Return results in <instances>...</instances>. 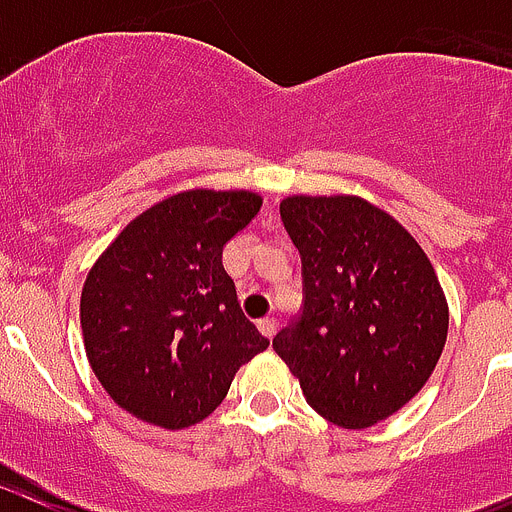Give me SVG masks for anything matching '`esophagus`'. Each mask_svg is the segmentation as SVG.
<instances>
[{
    "mask_svg": "<svg viewBox=\"0 0 512 512\" xmlns=\"http://www.w3.org/2000/svg\"><path fill=\"white\" fill-rule=\"evenodd\" d=\"M257 329H260L265 336H273L275 329H278V321H275V319H260V321H257Z\"/></svg>",
    "mask_w": 512,
    "mask_h": 512,
    "instance_id": "1",
    "label": "esophagus"
}]
</instances>
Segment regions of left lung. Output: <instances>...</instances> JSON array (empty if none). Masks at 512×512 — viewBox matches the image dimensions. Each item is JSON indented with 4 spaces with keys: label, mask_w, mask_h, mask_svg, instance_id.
<instances>
[{
    "label": "left lung",
    "mask_w": 512,
    "mask_h": 512,
    "mask_svg": "<svg viewBox=\"0 0 512 512\" xmlns=\"http://www.w3.org/2000/svg\"><path fill=\"white\" fill-rule=\"evenodd\" d=\"M280 219L303 265V311L273 339L313 411L367 428L434 372L449 306L434 265L388 211L359 196H288Z\"/></svg>",
    "instance_id": "8db88e82"
}]
</instances>
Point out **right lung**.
Masks as SVG:
<instances>
[{
    "mask_svg": "<svg viewBox=\"0 0 512 512\" xmlns=\"http://www.w3.org/2000/svg\"><path fill=\"white\" fill-rule=\"evenodd\" d=\"M252 191L193 188L142 211L86 275L81 329L109 398L145 423L188 428L227 398L267 339L239 308L224 245L260 211Z\"/></svg>",
    "mask_w": 512,
    "mask_h": 512,
    "instance_id": "1",
    "label": "right lung"
}]
</instances>
